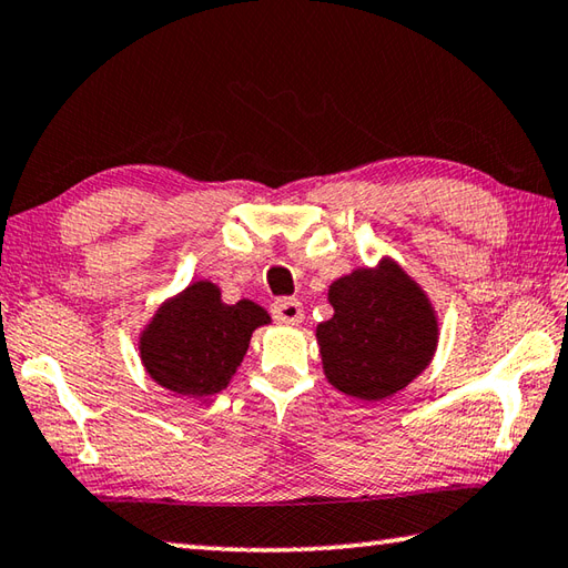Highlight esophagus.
<instances>
[{"instance_id": "esophagus-1", "label": "esophagus", "mask_w": 568, "mask_h": 568, "mask_svg": "<svg viewBox=\"0 0 568 568\" xmlns=\"http://www.w3.org/2000/svg\"><path fill=\"white\" fill-rule=\"evenodd\" d=\"M272 316L282 326H298L304 321V306L296 298H276L272 304Z\"/></svg>"}]
</instances>
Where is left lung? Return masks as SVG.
I'll return each mask as SVG.
<instances>
[{
  "instance_id": "1",
  "label": "left lung",
  "mask_w": 568,
  "mask_h": 568,
  "mask_svg": "<svg viewBox=\"0 0 568 568\" xmlns=\"http://www.w3.org/2000/svg\"><path fill=\"white\" fill-rule=\"evenodd\" d=\"M333 318L318 323L323 373L345 395L379 402L432 363L438 323L422 286L397 262L355 270L328 288Z\"/></svg>"
}]
</instances>
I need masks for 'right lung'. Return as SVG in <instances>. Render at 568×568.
<instances>
[{"label":"right lung","mask_w":568,"mask_h":568,"mask_svg":"<svg viewBox=\"0 0 568 568\" xmlns=\"http://www.w3.org/2000/svg\"><path fill=\"white\" fill-rule=\"evenodd\" d=\"M270 323L262 306L242 298L227 306L220 288L195 282L156 311L139 338L146 373L183 397L225 389L250 348L252 331Z\"/></svg>","instance_id":"obj_1"}]
</instances>
